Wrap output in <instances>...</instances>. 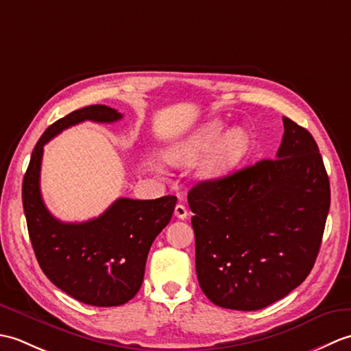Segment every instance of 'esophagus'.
I'll use <instances>...</instances> for the list:
<instances>
[{
    "label": "esophagus",
    "instance_id": "34e87169",
    "mask_svg": "<svg viewBox=\"0 0 351 351\" xmlns=\"http://www.w3.org/2000/svg\"><path fill=\"white\" fill-rule=\"evenodd\" d=\"M175 215H176L178 219H181V220L187 219L189 211H187V208H185V205H182V204H178V205L175 206Z\"/></svg>",
    "mask_w": 351,
    "mask_h": 351
}]
</instances>
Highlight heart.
Returning a JSON list of instances; mask_svg holds the SVG:
<instances>
[{
    "label": "heart",
    "instance_id": "b5f03b06",
    "mask_svg": "<svg viewBox=\"0 0 351 351\" xmlns=\"http://www.w3.org/2000/svg\"><path fill=\"white\" fill-rule=\"evenodd\" d=\"M226 126L221 121H211L176 141L166 151V158L175 166H191L213 152L202 166L205 180H220L229 175L245 156L250 146L249 132L234 128L225 136Z\"/></svg>",
    "mask_w": 351,
    "mask_h": 351
}]
</instances>
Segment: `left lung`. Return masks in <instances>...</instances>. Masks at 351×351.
<instances>
[{"label": "left lung", "mask_w": 351, "mask_h": 351, "mask_svg": "<svg viewBox=\"0 0 351 351\" xmlns=\"http://www.w3.org/2000/svg\"><path fill=\"white\" fill-rule=\"evenodd\" d=\"M274 160L189 191L196 273L214 304L256 311L283 299L315 264L330 184L308 130L283 117Z\"/></svg>", "instance_id": "obj_1"}]
</instances>
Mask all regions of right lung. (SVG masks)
Here are the masks:
<instances>
[{
    "mask_svg": "<svg viewBox=\"0 0 351 351\" xmlns=\"http://www.w3.org/2000/svg\"><path fill=\"white\" fill-rule=\"evenodd\" d=\"M122 119L107 106H88L58 119L42 134L22 182L28 235L42 271L57 288L92 306H121L138 293L147 253L173 214L176 196L155 200L121 197L99 217L83 223L57 220L40 193L43 146L84 121L111 123Z\"/></svg>",
    "mask_w": 351,
    "mask_h": 351,
    "instance_id": "add662e5",
    "label": "right lung"
}]
</instances>
